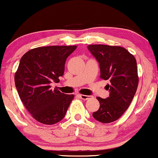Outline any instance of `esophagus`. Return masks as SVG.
I'll return each instance as SVG.
<instances>
[{
	"label": "esophagus",
	"mask_w": 158,
	"mask_h": 158,
	"mask_svg": "<svg viewBox=\"0 0 158 158\" xmlns=\"http://www.w3.org/2000/svg\"><path fill=\"white\" fill-rule=\"evenodd\" d=\"M79 96L80 97L81 99H84V100H87V99H89V97H90V96L84 95V94H79Z\"/></svg>",
	"instance_id": "esophagus-1"
}]
</instances>
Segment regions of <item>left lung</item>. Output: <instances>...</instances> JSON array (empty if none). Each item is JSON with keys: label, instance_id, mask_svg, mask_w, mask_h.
<instances>
[{"label": "left lung", "instance_id": "obj_1", "mask_svg": "<svg viewBox=\"0 0 158 158\" xmlns=\"http://www.w3.org/2000/svg\"><path fill=\"white\" fill-rule=\"evenodd\" d=\"M100 68V78L108 81L109 97H97L99 108L93 117L99 122L110 123L118 119L128 109L138 86L137 61L126 49L105 44L88 45Z\"/></svg>", "mask_w": 158, "mask_h": 158}]
</instances>
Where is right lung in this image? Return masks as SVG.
Here are the masks:
<instances>
[{"instance_id":"add662e5","label":"right lung","mask_w":158,"mask_h":158,"mask_svg":"<svg viewBox=\"0 0 158 158\" xmlns=\"http://www.w3.org/2000/svg\"><path fill=\"white\" fill-rule=\"evenodd\" d=\"M77 46L39 47L21 57L15 73V83L21 102L38 122L53 125L64 117L73 94L51 88L62 77L67 58Z\"/></svg>"}]
</instances>
